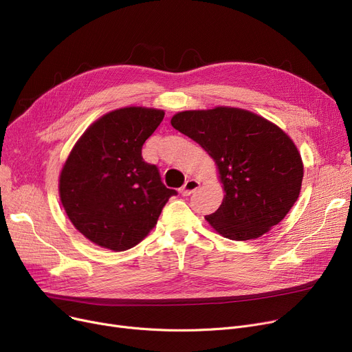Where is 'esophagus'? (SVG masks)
<instances>
[{"label":"esophagus","mask_w":352,"mask_h":352,"mask_svg":"<svg viewBox=\"0 0 352 352\" xmlns=\"http://www.w3.org/2000/svg\"><path fill=\"white\" fill-rule=\"evenodd\" d=\"M198 187H199V181L191 178V179H187V181H186V184H184L182 188L179 190V192H181L184 197H188V195H191L194 191H197Z\"/></svg>","instance_id":"esophagus-1"}]
</instances>
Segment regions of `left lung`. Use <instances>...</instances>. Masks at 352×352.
<instances>
[{
	"instance_id": "1",
	"label": "left lung",
	"mask_w": 352,
	"mask_h": 352,
	"mask_svg": "<svg viewBox=\"0 0 352 352\" xmlns=\"http://www.w3.org/2000/svg\"><path fill=\"white\" fill-rule=\"evenodd\" d=\"M171 125L214 158L224 199L207 215L226 238L247 241L268 232L298 199L304 166L281 128L239 108L182 111Z\"/></svg>"
}]
</instances>
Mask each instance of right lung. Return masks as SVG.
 Segmentation results:
<instances>
[{
	"mask_svg": "<svg viewBox=\"0 0 352 352\" xmlns=\"http://www.w3.org/2000/svg\"><path fill=\"white\" fill-rule=\"evenodd\" d=\"M164 111L126 107L102 116L72 148L60 175V198L72 223L94 244L125 251L157 224L170 197L157 165L141 150Z\"/></svg>",
	"mask_w": 352,
	"mask_h": 352,
	"instance_id": "obj_1",
	"label": "right lung"
}]
</instances>
